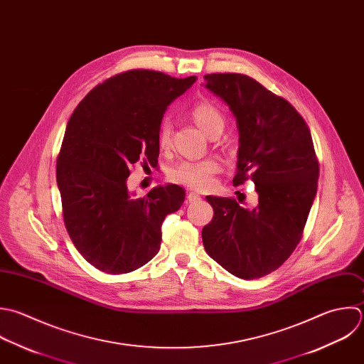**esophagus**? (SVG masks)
<instances>
[{"instance_id":"esophagus-1","label":"esophagus","mask_w":364,"mask_h":364,"mask_svg":"<svg viewBox=\"0 0 364 364\" xmlns=\"http://www.w3.org/2000/svg\"><path fill=\"white\" fill-rule=\"evenodd\" d=\"M187 200L190 201V203H193V201H198V200H201V196L198 194V193H194V191H190L188 194H187Z\"/></svg>"}]
</instances>
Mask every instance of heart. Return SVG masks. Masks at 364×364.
Segmentation results:
<instances>
[{
  "label": "heart",
  "mask_w": 364,
  "mask_h": 364,
  "mask_svg": "<svg viewBox=\"0 0 364 364\" xmlns=\"http://www.w3.org/2000/svg\"><path fill=\"white\" fill-rule=\"evenodd\" d=\"M191 116L194 122L211 137H217L224 130L225 117L221 109L213 103L201 102L196 105L191 109ZM171 122L168 119H163L157 133V144L160 150L166 151L171 147ZM218 170L220 163L214 157H207L201 160H184L170 170L168 178L171 183L193 190H205L213 186L214 177Z\"/></svg>",
  "instance_id": "b5f03b06"
}]
</instances>
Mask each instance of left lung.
I'll return each instance as SVG.
<instances>
[{"label":"left lung","instance_id":"1","mask_svg":"<svg viewBox=\"0 0 364 364\" xmlns=\"http://www.w3.org/2000/svg\"><path fill=\"white\" fill-rule=\"evenodd\" d=\"M205 86L230 106L240 132L235 187L251 180L258 205L207 196L211 223L203 228L207 254L242 279L277 271L295 251L318 190L319 161L299 112L242 73H210Z\"/></svg>","mask_w":364,"mask_h":364}]
</instances>
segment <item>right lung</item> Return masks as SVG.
I'll return each instance as SVG.
<instances>
[{
    "label": "right lung",
    "mask_w": 364,
    "mask_h": 364,
    "mask_svg": "<svg viewBox=\"0 0 364 364\" xmlns=\"http://www.w3.org/2000/svg\"><path fill=\"white\" fill-rule=\"evenodd\" d=\"M196 76L132 69L95 86L76 106L56 159L66 231L96 269L120 275L160 250L161 224L184 203L180 186L130 198L126 180L136 163L157 167V133L167 106Z\"/></svg>",
    "instance_id": "right-lung-1"
}]
</instances>
